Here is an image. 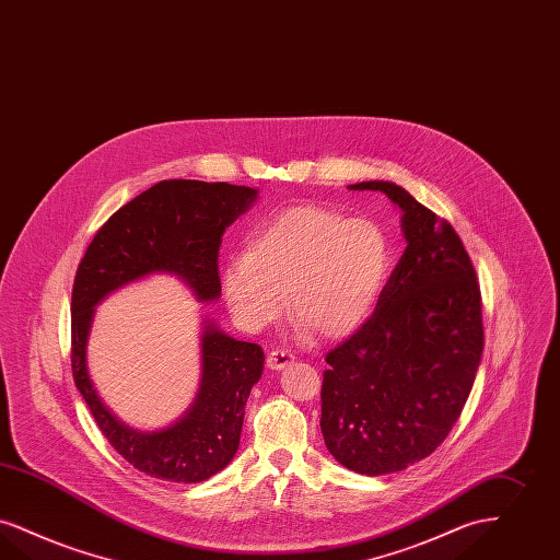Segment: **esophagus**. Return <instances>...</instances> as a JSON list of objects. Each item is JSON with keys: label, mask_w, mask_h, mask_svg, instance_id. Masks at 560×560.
Wrapping results in <instances>:
<instances>
[{"label": "esophagus", "mask_w": 560, "mask_h": 560, "mask_svg": "<svg viewBox=\"0 0 560 560\" xmlns=\"http://www.w3.org/2000/svg\"><path fill=\"white\" fill-rule=\"evenodd\" d=\"M293 359H295V357H293L291 352H288V350H272L269 357H267V366L272 369V371H281V369L290 366Z\"/></svg>", "instance_id": "esophagus-1"}]
</instances>
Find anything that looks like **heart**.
Listing matches in <instances>:
<instances>
[{
  "label": "heart",
  "mask_w": 560,
  "mask_h": 560,
  "mask_svg": "<svg viewBox=\"0 0 560 560\" xmlns=\"http://www.w3.org/2000/svg\"><path fill=\"white\" fill-rule=\"evenodd\" d=\"M387 272L389 242L380 224L293 206L258 224L246 254L226 262L224 300L242 327L258 331L281 316L288 295L295 320L341 339L369 320Z\"/></svg>",
  "instance_id": "heart-1"
}]
</instances>
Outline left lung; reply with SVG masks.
Wrapping results in <instances>:
<instances>
[{"label":"left lung","instance_id":"8db88e82","mask_svg":"<svg viewBox=\"0 0 560 560\" xmlns=\"http://www.w3.org/2000/svg\"><path fill=\"white\" fill-rule=\"evenodd\" d=\"M402 210L406 240L373 316L327 354L320 431L339 465L385 475L427 458L469 398L483 352L481 291L452 224L389 180H362Z\"/></svg>","mask_w":560,"mask_h":560}]
</instances>
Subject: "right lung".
<instances>
[{"instance_id":"add662e5","label":"right lung","mask_w":560,"mask_h":560,"mask_svg":"<svg viewBox=\"0 0 560 560\" xmlns=\"http://www.w3.org/2000/svg\"><path fill=\"white\" fill-rule=\"evenodd\" d=\"M256 198L258 189L242 185L160 180L102 224L77 269L70 308L72 377L110 446L150 477L198 483L231 463L240 447L247 396L265 369V352L203 320L196 400L173 425L141 431L118 421L93 387L88 337L95 306L114 290L156 272L177 275L200 302L217 300L223 233Z\"/></svg>"}]
</instances>
